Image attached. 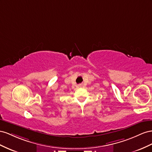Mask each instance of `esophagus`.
Returning a JSON list of instances; mask_svg holds the SVG:
<instances>
[{"mask_svg":"<svg viewBox=\"0 0 152 152\" xmlns=\"http://www.w3.org/2000/svg\"><path fill=\"white\" fill-rule=\"evenodd\" d=\"M78 86H81L82 85H81V84H80V85H78Z\"/></svg>","mask_w":152,"mask_h":152,"instance_id":"esophagus-1","label":"esophagus"}]
</instances>
